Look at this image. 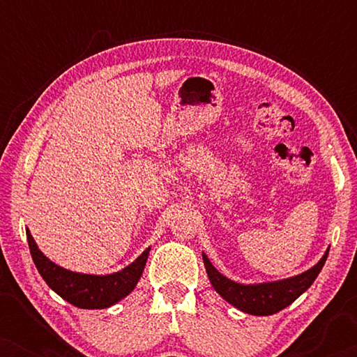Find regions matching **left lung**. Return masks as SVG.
<instances>
[{
  "mask_svg": "<svg viewBox=\"0 0 357 357\" xmlns=\"http://www.w3.org/2000/svg\"><path fill=\"white\" fill-rule=\"evenodd\" d=\"M330 247L326 248L324 257L320 258L319 263L309 270L301 273V275L286 278L280 281H268V282H253V284H243L231 280L219 273L206 253L203 252V263L206 268L209 282H211L214 291L222 297L224 301L236 307L241 312L250 315H273L278 312L286 309L291 305L297 297L309 289L312 282L317 280L319 273L324 268L326 257H328Z\"/></svg>",
  "mask_w": 357,
  "mask_h": 357,
  "instance_id": "obj_1",
  "label": "left lung"
}]
</instances>
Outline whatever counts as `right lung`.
<instances>
[{
    "label": "right lung",
    "instance_id": "right-lung-1",
    "mask_svg": "<svg viewBox=\"0 0 357 357\" xmlns=\"http://www.w3.org/2000/svg\"><path fill=\"white\" fill-rule=\"evenodd\" d=\"M26 234L32 260L43 281L58 296L79 309H107L125 299L138 284L151 250V247L146 248L135 261L120 271L109 275H87L66 270L53 263L50 258L43 255L27 227Z\"/></svg>",
    "mask_w": 357,
    "mask_h": 357
}]
</instances>
